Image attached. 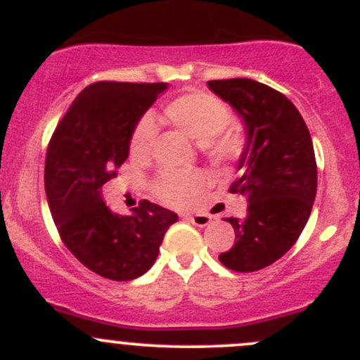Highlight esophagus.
I'll return each instance as SVG.
<instances>
[{
    "label": "esophagus",
    "mask_w": 360,
    "mask_h": 360,
    "mask_svg": "<svg viewBox=\"0 0 360 360\" xmlns=\"http://www.w3.org/2000/svg\"><path fill=\"white\" fill-rule=\"evenodd\" d=\"M186 219L190 221L191 224H195V226H200V228L207 226V224L212 221L210 219V216H207V214H188Z\"/></svg>",
    "instance_id": "obj_1"
}]
</instances>
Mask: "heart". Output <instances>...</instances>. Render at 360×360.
Listing matches in <instances>:
<instances>
[{
    "instance_id": "obj_1",
    "label": "heart",
    "mask_w": 360,
    "mask_h": 360,
    "mask_svg": "<svg viewBox=\"0 0 360 360\" xmlns=\"http://www.w3.org/2000/svg\"><path fill=\"white\" fill-rule=\"evenodd\" d=\"M163 115L176 129L197 141L202 153L216 165H226L244 151V132L238 127H230V108L212 94L200 90L183 94L165 104ZM153 141V123L150 118H143L130 137V157L136 160L150 157ZM202 184L203 177L197 170H165L155 181L153 191L158 200L177 207L190 200Z\"/></svg>"
}]
</instances>
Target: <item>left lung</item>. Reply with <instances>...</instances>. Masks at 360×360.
Listing matches in <instances>:
<instances>
[{
	"label": "left lung",
	"instance_id": "left-lung-1",
	"mask_svg": "<svg viewBox=\"0 0 360 360\" xmlns=\"http://www.w3.org/2000/svg\"><path fill=\"white\" fill-rule=\"evenodd\" d=\"M207 85L231 104L248 130L240 176L230 186L231 193L248 197V214L226 219L235 244L219 254V261L249 274L281 259L300 238L317 193L314 144L296 106L271 86L249 78Z\"/></svg>",
	"mask_w": 360,
	"mask_h": 360
}]
</instances>
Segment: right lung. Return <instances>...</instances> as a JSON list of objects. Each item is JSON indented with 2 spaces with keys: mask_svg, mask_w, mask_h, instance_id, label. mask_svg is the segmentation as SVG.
Instances as JSON below:
<instances>
[{
  "mask_svg": "<svg viewBox=\"0 0 360 360\" xmlns=\"http://www.w3.org/2000/svg\"><path fill=\"white\" fill-rule=\"evenodd\" d=\"M167 83L97 82L57 123L45 158L50 212L72 256L110 281H132L153 266L177 214L141 200L130 214L103 202L101 188L129 157L130 137Z\"/></svg>",
  "mask_w": 360,
  "mask_h": 360,
  "instance_id": "1",
  "label": "right lung"
}]
</instances>
